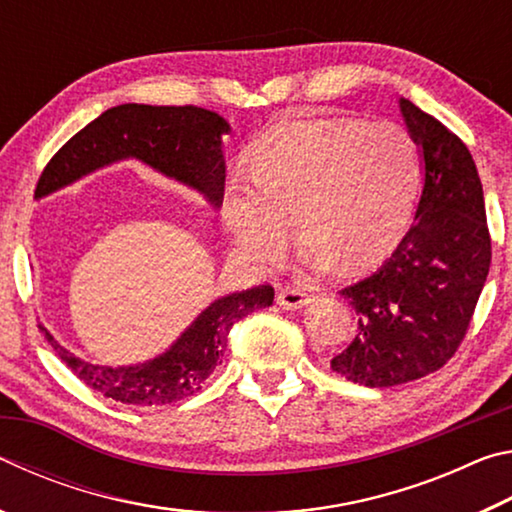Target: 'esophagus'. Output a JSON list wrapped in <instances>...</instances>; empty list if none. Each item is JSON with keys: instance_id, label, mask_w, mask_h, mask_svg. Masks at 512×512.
Here are the masks:
<instances>
[{"instance_id": "1", "label": "esophagus", "mask_w": 512, "mask_h": 512, "mask_svg": "<svg viewBox=\"0 0 512 512\" xmlns=\"http://www.w3.org/2000/svg\"><path fill=\"white\" fill-rule=\"evenodd\" d=\"M311 300H314V296L298 287H284L280 293H277V305L282 309H302L305 305H309Z\"/></svg>"}]
</instances>
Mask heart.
<instances>
[{
  "instance_id": "heart-1",
  "label": "heart",
  "mask_w": 512,
  "mask_h": 512,
  "mask_svg": "<svg viewBox=\"0 0 512 512\" xmlns=\"http://www.w3.org/2000/svg\"><path fill=\"white\" fill-rule=\"evenodd\" d=\"M248 167L253 176H235L223 216L259 268L282 262L296 235L291 219L311 268L379 262L404 235L418 187V151L386 121H282L253 144Z\"/></svg>"
}]
</instances>
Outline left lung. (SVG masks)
<instances>
[{
	"mask_svg": "<svg viewBox=\"0 0 512 512\" xmlns=\"http://www.w3.org/2000/svg\"><path fill=\"white\" fill-rule=\"evenodd\" d=\"M400 108L424 160L418 212L381 268L341 291L359 327L332 359L334 372L370 388L420 379L454 357L492 259L483 187L467 146L409 99Z\"/></svg>",
	"mask_w": 512,
	"mask_h": 512,
	"instance_id": "left-lung-1",
	"label": "left lung"
}]
</instances>
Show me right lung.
Returning a JSON list of instances; mask_svg holds the SVG:
<instances>
[{"label":"right lung","mask_w":512,"mask_h":512,"mask_svg":"<svg viewBox=\"0 0 512 512\" xmlns=\"http://www.w3.org/2000/svg\"><path fill=\"white\" fill-rule=\"evenodd\" d=\"M228 131V121L198 106L124 103L103 112L60 146L42 171L36 198L110 162L137 158L164 176L198 189L212 205H221L225 187L221 137ZM273 298L271 284H262L214 300L169 352L128 368L92 366L69 354L45 327L40 329L60 361L92 391L121 404L162 406L201 391L203 381L221 363L232 325L257 309L271 307Z\"/></svg>","instance_id":"obj_1"}]
</instances>
